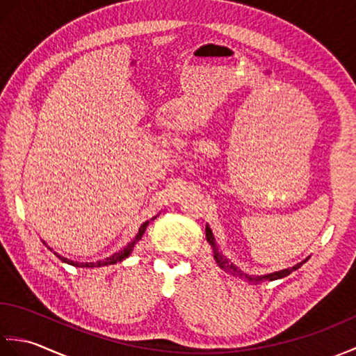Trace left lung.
Wrapping results in <instances>:
<instances>
[{"instance_id":"8db88e82","label":"left lung","mask_w":356,"mask_h":356,"mask_svg":"<svg viewBox=\"0 0 356 356\" xmlns=\"http://www.w3.org/2000/svg\"><path fill=\"white\" fill-rule=\"evenodd\" d=\"M207 240L209 241V245L214 248V259H216V261L218 263V266H220L222 269H225L226 272H231L232 275H236V277H246L248 280H254V282H261V280H278V278H283V277H286V275H289L292 270H297L301 264L303 263H298V264H295V266L292 268V269H283V270H280V272H274V274H269V275H263V277H248L246 274H241V270H238L236 266H234L232 263H229L228 261V259H223V255L218 252V249H217V246H216V241H214V236H213V231H211V228L209 226L207 225Z\"/></svg>"}]
</instances>
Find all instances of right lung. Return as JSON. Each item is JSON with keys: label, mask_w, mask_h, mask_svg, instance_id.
I'll return each mask as SVG.
<instances>
[{"label": "right lung", "mask_w": 356, "mask_h": 356, "mask_svg": "<svg viewBox=\"0 0 356 356\" xmlns=\"http://www.w3.org/2000/svg\"><path fill=\"white\" fill-rule=\"evenodd\" d=\"M148 223H149V222H145V223H143V225L140 226V228H139V232H138V236H136V237L130 241V243H128V245L122 249V251H119V252H116V254H113L111 257H108V259H105V260H102V261H97V263H73V261H70V260L64 259V257H61V255H58V254H56V255H58L59 259H61L64 263H69V264H73V266H81V268L107 266V264H115V263H118V261H122L124 259H127L128 255H130V252L133 251V248H134V245H136V241L142 238L143 232H145Z\"/></svg>", "instance_id": "right-lung-1"}]
</instances>
